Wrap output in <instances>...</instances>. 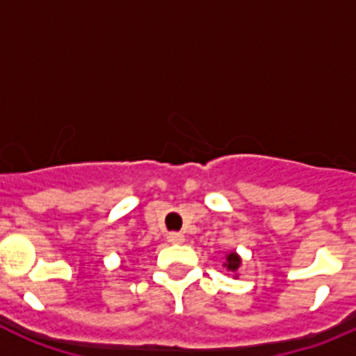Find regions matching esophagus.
I'll return each mask as SVG.
<instances>
[{
  "mask_svg": "<svg viewBox=\"0 0 356 356\" xmlns=\"http://www.w3.org/2000/svg\"><path fill=\"white\" fill-rule=\"evenodd\" d=\"M168 241L171 242V244H181V242L185 241L184 234H178V232H171V234L168 235Z\"/></svg>",
  "mask_w": 356,
  "mask_h": 356,
  "instance_id": "obj_1",
  "label": "esophagus"
}]
</instances>
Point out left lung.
<instances>
[{
	"label": "left lung",
	"instance_id": "1",
	"mask_svg": "<svg viewBox=\"0 0 356 356\" xmlns=\"http://www.w3.org/2000/svg\"><path fill=\"white\" fill-rule=\"evenodd\" d=\"M241 257H238L237 253H235V251H232V253L229 254H226V262L222 264V266L226 267V269H228V271H232V273H237L238 271V267H241Z\"/></svg>",
	"mask_w": 356,
	"mask_h": 356
}]
</instances>
